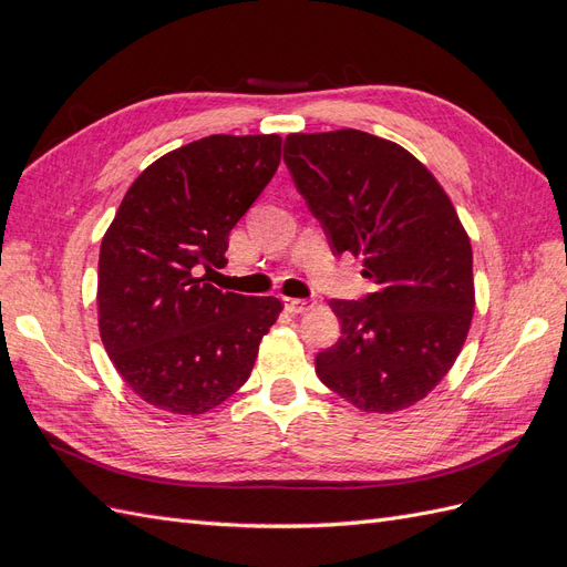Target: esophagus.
Returning <instances> with one entry per match:
<instances>
[{"label": "esophagus", "instance_id": "1", "mask_svg": "<svg viewBox=\"0 0 567 567\" xmlns=\"http://www.w3.org/2000/svg\"><path fill=\"white\" fill-rule=\"evenodd\" d=\"M284 305H286V310L290 315H305V312H310L312 307H315V302L300 300V298H284Z\"/></svg>", "mask_w": 567, "mask_h": 567}]
</instances>
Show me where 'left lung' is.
Returning a JSON list of instances; mask_svg holds the SVG:
<instances>
[{
  "mask_svg": "<svg viewBox=\"0 0 567 567\" xmlns=\"http://www.w3.org/2000/svg\"><path fill=\"white\" fill-rule=\"evenodd\" d=\"M284 161L336 255H364V300H331L319 381L362 411L421 402L454 367L473 307L471 238L447 192L400 144L359 130L288 134Z\"/></svg>",
  "mask_w": 567,
  "mask_h": 567,
  "instance_id": "obj_1",
  "label": "left lung"
}]
</instances>
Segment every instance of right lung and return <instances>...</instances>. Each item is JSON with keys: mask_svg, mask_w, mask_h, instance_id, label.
I'll list each match as a JSON object with an SVG mask.
<instances>
[{"mask_svg": "<svg viewBox=\"0 0 567 567\" xmlns=\"http://www.w3.org/2000/svg\"><path fill=\"white\" fill-rule=\"evenodd\" d=\"M281 163L279 134H213L132 182L99 252V333L134 394L198 416L241 388L279 298L221 293L229 231Z\"/></svg>", "mask_w": 567, "mask_h": 567, "instance_id": "obj_1", "label": "right lung"}]
</instances>
